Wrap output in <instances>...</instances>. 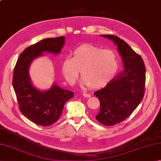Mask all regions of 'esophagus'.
I'll use <instances>...</instances> for the list:
<instances>
[{"mask_svg":"<svg viewBox=\"0 0 161 161\" xmlns=\"http://www.w3.org/2000/svg\"><path fill=\"white\" fill-rule=\"evenodd\" d=\"M83 95L85 97H91V95L88 94V93H84Z\"/></svg>","mask_w":161,"mask_h":161,"instance_id":"34e87169","label":"esophagus"}]
</instances>
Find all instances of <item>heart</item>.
<instances>
[{"label": "heart", "mask_w": 161, "mask_h": 161, "mask_svg": "<svg viewBox=\"0 0 161 161\" xmlns=\"http://www.w3.org/2000/svg\"><path fill=\"white\" fill-rule=\"evenodd\" d=\"M119 68V58L115 51L91 44L79 46L62 64V72L66 81L75 84L80 70L82 83L91 88L105 86L115 76Z\"/></svg>", "instance_id": "b5f03b06"}]
</instances>
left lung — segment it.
<instances>
[{"mask_svg": "<svg viewBox=\"0 0 161 161\" xmlns=\"http://www.w3.org/2000/svg\"><path fill=\"white\" fill-rule=\"evenodd\" d=\"M118 46L125 69L94 95L100 102L97 120L105 126L124 121L143 99L145 88V66L141 56L125 41L115 35H102Z\"/></svg>", "mask_w": 161, "mask_h": 161, "instance_id": "obj_1", "label": "left lung"}]
</instances>
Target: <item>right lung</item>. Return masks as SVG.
Here are the masks:
<instances>
[{
    "label": "right lung",
    "instance_id": "obj_1",
    "mask_svg": "<svg viewBox=\"0 0 161 161\" xmlns=\"http://www.w3.org/2000/svg\"><path fill=\"white\" fill-rule=\"evenodd\" d=\"M65 42L64 36L43 39L24 50L16 61L12 85L22 114L36 125L50 126L59 119L65 103L73 97V92L54 84L47 91L32 86L28 68L34 59L43 52L59 54Z\"/></svg>",
    "mask_w": 161,
    "mask_h": 161
}]
</instances>
